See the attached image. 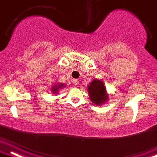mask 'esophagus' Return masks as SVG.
<instances>
[{
  "instance_id": "esophagus-1",
  "label": "esophagus",
  "mask_w": 157,
  "mask_h": 157,
  "mask_svg": "<svg viewBox=\"0 0 157 157\" xmlns=\"http://www.w3.org/2000/svg\"><path fill=\"white\" fill-rule=\"evenodd\" d=\"M78 83H79L78 79H76V78L73 79V85H75V86H77V85L78 84Z\"/></svg>"
}]
</instances>
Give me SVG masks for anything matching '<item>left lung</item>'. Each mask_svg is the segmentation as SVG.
Returning a JSON list of instances; mask_svg holds the SVG:
<instances>
[{
	"mask_svg": "<svg viewBox=\"0 0 157 157\" xmlns=\"http://www.w3.org/2000/svg\"><path fill=\"white\" fill-rule=\"evenodd\" d=\"M88 92L90 100L96 105L103 103L108 99V95L105 94V87L103 82L100 80L92 81L88 86Z\"/></svg>",
	"mask_w": 157,
	"mask_h": 157,
	"instance_id": "8db88e82",
	"label": "left lung"
}]
</instances>
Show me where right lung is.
Listing matches in <instances>:
<instances>
[{"mask_svg": "<svg viewBox=\"0 0 157 157\" xmlns=\"http://www.w3.org/2000/svg\"><path fill=\"white\" fill-rule=\"evenodd\" d=\"M64 86H65V85H63V84H58L57 86H55L53 88H52V92H55V93H56V92H57V91L59 88L63 87Z\"/></svg>", "mask_w": 157, "mask_h": 157, "instance_id": "right-lung-1", "label": "right lung"}]
</instances>
